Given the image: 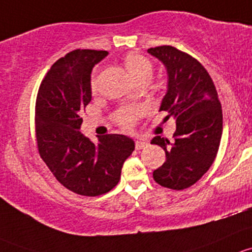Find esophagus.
Listing matches in <instances>:
<instances>
[{
    "label": "esophagus",
    "mask_w": 252,
    "mask_h": 252,
    "mask_svg": "<svg viewBox=\"0 0 252 252\" xmlns=\"http://www.w3.org/2000/svg\"><path fill=\"white\" fill-rule=\"evenodd\" d=\"M148 147V142L145 141H136V149L137 150H141V149H144V148Z\"/></svg>",
    "instance_id": "1"
}]
</instances>
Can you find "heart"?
I'll list each match as a JSON object with an SVG mask.
<instances>
[{"mask_svg": "<svg viewBox=\"0 0 252 252\" xmlns=\"http://www.w3.org/2000/svg\"><path fill=\"white\" fill-rule=\"evenodd\" d=\"M125 66L129 76L132 77L134 82L139 80L149 81L153 74V66L149 59L139 53H129L125 58ZM91 88L93 91L97 88V76L93 75L91 80ZM143 114V108L141 107H131L124 108L116 111L114 114V120L119 126L124 128H131L136 124L137 119Z\"/></svg>", "mask_w": 252, "mask_h": 252, "instance_id": "1", "label": "heart"}]
</instances>
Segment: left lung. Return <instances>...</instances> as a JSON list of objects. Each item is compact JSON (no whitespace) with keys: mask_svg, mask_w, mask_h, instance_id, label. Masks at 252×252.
<instances>
[{"mask_svg":"<svg viewBox=\"0 0 252 252\" xmlns=\"http://www.w3.org/2000/svg\"><path fill=\"white\" fill-rule=\"evenodd\" d=\"M167 70V93L160 110L173 116V141L157 136L152 144L165 150L166 160L153 172L157 183L182 190L198 182L215 161L222 137L219 94L207 70L191 56L172 46L148 49Z\"/></svg>","mask_w":252,"mask_h":252,"instance_id":"obj_1","label":"left lung"}]
</instances>
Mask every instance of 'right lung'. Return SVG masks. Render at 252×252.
<instances>
[{"instance_id": "add662e5", "label": "right lung", "mask_w": 252, "mask_h": 252, "mask_svg": "<svg viewBox=\"0 0 252 252\" xmlns=\"http://www.w3.org/2000/svg\"><path fill=\"white\" fill-rule=\"evenodd\" d=\"M107 51L75 49L58 59L38 88L36 143L41 159L59 183L85 196L108 193L120 181L134 143L124 134H105L94 144L80 132L91 102V71Z\"/></svg>"}]
</instances>
